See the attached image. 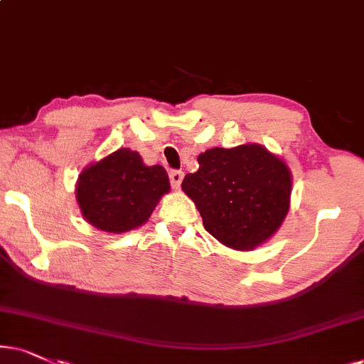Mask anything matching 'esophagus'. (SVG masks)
Here are the masks:
<instances>
[{
  "mask_svg": "<svg viewBox=\"0 0 364 364\" xmlns=\"http://www.w3.org/2000/svg\"><path fill=\"white\" fill-rule=\"evenodd\" d=\"M182 178L183 172H181V170H172V172H170V183H172L173 189H178V187H181Z\"/></svg>",
  "mask_w": 364,
  "mask_h": 364,
  "instance_id": "esophagus-1",
  "label": "esophagus"
}]
</instances>
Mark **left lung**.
<instances>
[{"mask_svg": "<svg viewBox=\"0 0 364 364\" xmlns=\"http://www.w3.org/2000/svg\"><path fill=\"white\" fill-rule=\"evenodd\" d=\"M182 191L194 200L205 231L237 251L267 243L290 209L291 172L285 160L258 143L209 148L197 156Z\"/></svg>", "mask_w": 364, "mask_h": 364, "instance_id": "left-lung-1", "label": "left lung"}]
</instances>
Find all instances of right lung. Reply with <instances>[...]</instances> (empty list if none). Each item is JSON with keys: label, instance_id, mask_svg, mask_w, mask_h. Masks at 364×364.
<instances>
[{"label": "right lung", "instance_id": "right-lung-1", "mask_svg": "<svg viewBox=\"0 0 364 364\" xmlns=\"http://www.w3.org/2000/svg\"><path fill=\"white\" fill-rule=\"evenodd\" d=\"M170 192L161 165L143 164L141 155L119 148L79 173L75 199L80 214L100 231L121 235L148 221L161 196Z\"/></svg>", "mask_w": 364, "mask_h": 364}]
</instances>
